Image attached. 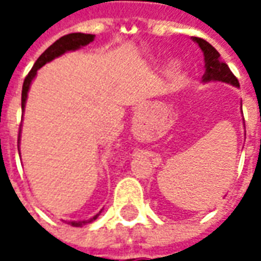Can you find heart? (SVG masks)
<instances>
[{"mask_svg": "<svg viewBox=\"0 0 261 261\" xmlns=\"http://www.w3.org/2000/svg\"><path fill=\"white\" fill-rule=\"evenodd\" d=\"M169 72L172 76H175V78H180L181 74H183V64H181L180 61H172L169 64Z\"/></svg>", "mask_w": 261, "mask_h": 261, "instance_id": "1", "label": "heart"}]
</instances>
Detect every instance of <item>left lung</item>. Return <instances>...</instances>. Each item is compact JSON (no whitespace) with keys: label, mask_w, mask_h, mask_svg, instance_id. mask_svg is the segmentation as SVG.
I'll return each mask as SVG.
<instances>
[{"label":"left lung","mask_w":261,"mask_h":261,"mask_svg":"<svg viewBox=\"0 0 261 261\" xmlns=\"http://www.w3.org/2000/svg\"><path fill=\"white\" fill-rule=\"evenodd\" d=\"M193 42L198 44V47L201 48L204 54V63H205V72L202 75L204 84L211 81H221L235 88H239V82L235 78V75L230 72L229 67L221 60L219 53L210 43L200 37H193Z\"/></svg>","instance_id":"left-lung-1"}]
</instances>
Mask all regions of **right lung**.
<instances>
[{
	"mask_svg": "<svg viewBox=\"0 0 261 261\" xmlns=\"http://www.w3.org/2000/svg\"><path fill=\"white\" fill-rule=\"evenodd\" d=\"M93 39H95V35H88V33H69V35H65V36L60 37L59 40H56V42H54L53 44H51V46L37 59L35 65L32 67L31 72L28 74V76H26L25 81H23V86H22V112L25 110L26 100H28V92L31 89L32 81L35 80L37 71L42 68L46 63H50L51 60L57 59V57L63 56V54L67 53V51H75V50L84 47V46H88L89 43L93 42ZM20 131L22 130L19 128L18 144L20 142ZM100 213H102V211H100ZM99 214H96L95 217H92V218L89 219H84V221H68V224L72 225V226H84V225L93 222V221L99 217Z\"/></svg>",
	"mask_w": 261,
	"mask_h": 261,
	"instance_id": "1",
	"label": "right lung"
}]
</instances>
